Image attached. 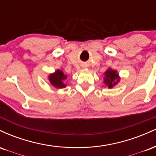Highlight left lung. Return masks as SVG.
I'll return each instance as SVG.
<instances>
[{
  "instance_id": "8db88e82",
  "label": "left lung",
  "mask_w": 156,
  "mask_h": 156,
  "mask_svg": "<svg viewBox=\"0 0 156 156\" xmlns=\"http://www.w3.org/2000/svg\"><path fill=\"white\" fill-rule=\"evenodd\" d=\"M120 77L119 73L115 69H112V68H108L104 73V78L103 82L105 86L108 87V89H112L114 86H116L119 82Z\"/></svg>"
}]
</instances>
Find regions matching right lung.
Masks as SVG:
<instances>
[{
	"instance_id": "obj_1",
	"label": "right lung",
	"mask_w": 156,
	"mask_h": 156,
	"mask_svg": "<svg viewBox=\"0 0 156 156\" xmlns=\"http://www.w3.org/2000/svg\"><path fill=\"white\" fill-rule=\"evenodd\" d=\"M67 76L64 74L63 71L56 69L53 73H51L48 76V80L53 87L56 89L65 88L67 84L64 83V80L67 79Z\"/></svg>"
}]
</instances>
